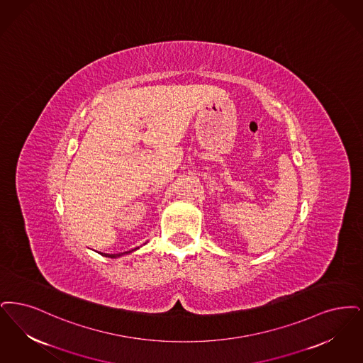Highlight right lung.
I'll return each instance as SVG.
<instances>
[{
  "label": "right lung",
  "mask_w": 363,
  "mask_h": 363,
  "mask_svg": "<svg viewBox=\"0 0 363 363\" xmlns=\"http://www.w3.org/2000/svg\"><path fill=\"white\" fill-rule=\"evenodd\" d=\"M137 250V248H135ZM133 251V250H131ZM130 251V252H131ZM123 253H128V252H123ZM123 253H116V255H108V253H104V256H107V257H118V256H121V255H123ZM103 255V253H101Z\"/></svg>",
  "instance_id": "right-lung-1"
}]
</instances>
